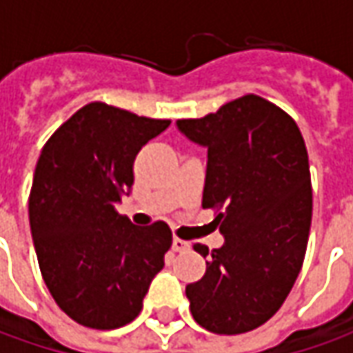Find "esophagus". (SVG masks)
Returning a JSON list of instances; mask_svg holds the SVG:
<instances>
[{
    "mask_svg": "<svg viewBox=\"0 0 353 353\" xmlns=\"http://www.w3.org/2000/svg\"><path fill=\"white\" fill-rule=\"evenodd\" d=\"M190 248V243L181 237H172V251H186Z\"/></svg>",
    "mask_w": 353,
    "mask_h": 353,
    "instance_id": "1",
    "label": "esophagus"
}]
</instances>
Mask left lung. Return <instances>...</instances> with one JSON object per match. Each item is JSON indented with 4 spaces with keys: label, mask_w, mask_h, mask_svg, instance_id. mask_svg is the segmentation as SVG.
Returning a JSON list of instances; mask_svg holds the SVG:
<instances>
[{
    "label": "left lung",
    "mask_w": 353,
    "mask_h": 353,
    "mask_svg": "<svg viewBox=\"0 0 353 353\" xmlns=\"http://www.w3.org/2000/svg\"><path fill=\"white\" fill-rule=\"evenodd\" d=\"M176 128L208 149L202 208L218 210L212 224L224 236L204 277L186 285L190 312L214 334L250 332L281 308L303 267L312 220L305 139L291 116L253 94Z\"/></svg>",
    "instance_id": "obj_1"
}]
</instances>
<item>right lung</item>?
Instances as JSON below:
<instances>
[{
    "label": "right lung",
    "instance_id": "right-lung-1",
    "mask_svg": "<svg viewBox=\"0 0 353 353\" xmlns=\"http://www.w3.org/2000/svg\"><path fill=\"white\" fill-rule=\"evenodd\" d=\"M169 125L92 102L41 151L29 196L34 251L52 299L82 326L129 324L165 267L169 225L135 228L116 204L131 192L135 155Z\"/></svg>",
    "mask_w": 353,
    "mask_h": 353
}]
</instances>
